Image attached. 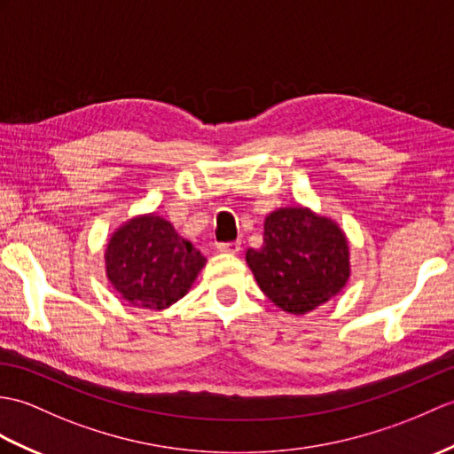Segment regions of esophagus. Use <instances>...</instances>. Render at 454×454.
Returning a JSON list of instances; mask_svg holds the SVG:
<instances>
[{
  "label": "esophagus",
  "mask_w": 454,
  "mask_h": 454,
  "mask_svg": "<svg viewBox=\"0 0 454 454\" xmlns=\"http://www.w3.org/2000/svg\"><path fill=\"white\" fill-rule=\"evenodd\" d=\"M216 249L220 253H230V255H236V253H239V249H241V244L239 241H224V244H218Z\"/></svg>",
  "instance_id": "1"
}]
</instances>
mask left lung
<instances>
[{
    "label": "left lung",
    "instance_id": "1",
    "mask_svg": "<svg viewBox=\"0 0 454 454\" xmlns=\"http://www.w3.org/2000/svg\"><path fill=\"white\" fill-rule=\"evenodd\" d=\"M246 261L265 296L294 315L334 298L350 277L344 231L331 218L303 207L270 213L262 246L247 249Z\"/></svg>",
    "mask_w": 454,
    "mask_h": 454
}]
</instances>
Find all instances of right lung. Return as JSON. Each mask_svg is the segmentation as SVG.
Segmentation results:
<instances>
[{"instance_id":"add662e5","label":"right lung","mask_w":454,"mask_h":454,"mask_svg":"<svg viewBox=\"0 0 454 454\" xmlns=\"http://www.w3.org/2000/svg\"><path fill=\"white\" fill-rule=\"evenodd\" d=\"M207 259L168 220L137 216L114 231L106 249V275L131 305L166 309L192 288Z\"/></svg>"}]
</instances>
